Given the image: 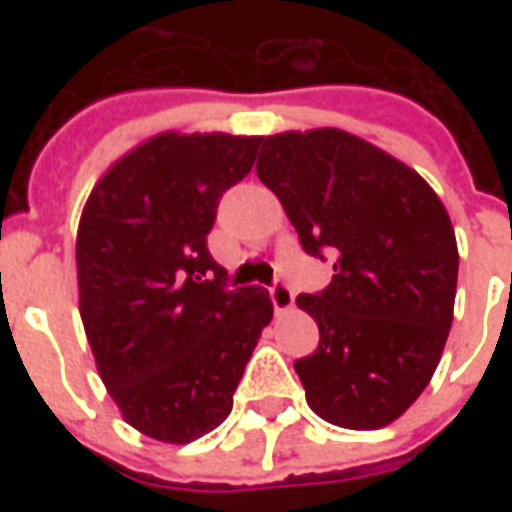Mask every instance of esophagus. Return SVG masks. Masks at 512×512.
I'll use <instances>...</instances> for the list:
<instances>
[{"label": "esophagus", "mask_w": 512, "mask_h": 512, "mask_svg": "<svg viewBox=\"0 0 512 512\" xmlns=\"http://www.w3.org/2000/svg\"><path fill=\"white\" fill-rule=\"evenodd\" d=\"M271 304H274V310L277 312H288L293 307V290H290L288 282H274L271 285Z\"/></svg>", "instance_id": "1"}]
</instances>
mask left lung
<instances>
[{
  "label": "left lung",
  "mask_w": 512,
  "mask_h": 512,
  "mask_svg": "<svg viewBox=\"0 0 512 512\" xmlns=\"http://www.w3.org/2000/svg\"><path fill=\"white\" fill-rule=\"evenodd\" d=\"M257 178L301 249L334 257L332 282L296 299L321 332L293 365L307 403L340 428H384L422 395L450 334V216L414 169L337 128L260 139Z\"/></svg>",
  "instance_id": "left-lung-1"
}]
</instances>
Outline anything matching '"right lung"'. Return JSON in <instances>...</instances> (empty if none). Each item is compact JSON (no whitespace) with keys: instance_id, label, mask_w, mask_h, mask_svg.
I'll return each instance as SVG.
<instances>
[{"instance_id":"obj_1","label":"right lung","mask_w":512,"mask_h":512,"mask_svg":"<svg viewBox=\"0 0 512 512\" xmlns=\"http://www.w3.org/2000/svg\"><path fill=\"white\" fill-rule=\"evenodd\" d=\"M260 136L161 134L106 172L84 205L79 310L98 373L128 425L186 444L233 411L271 321L268 290L227 288L208 233L249 175Z\"/></svg>"}]
</instances>
